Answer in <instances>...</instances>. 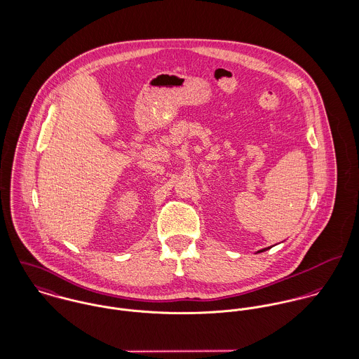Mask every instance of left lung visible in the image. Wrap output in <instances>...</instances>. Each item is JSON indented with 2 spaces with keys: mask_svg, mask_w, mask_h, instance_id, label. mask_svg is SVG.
I'll return each instance as SVG.
<instances>
[{
  "mask_svg": "<svg viewBox=\"0 0 359 359\" xmlns=\"http://www.w3.org/2000/svg\"><path fill=\"white\" fill-rule=\"evenodd\" d=\"M268 249H271V248H266V249H262V250H259L258 253H261V252H265V250H268Z\"/></svg>",
  "mask_w": 359,
  "mask_h": 359,
  "instance_id": "8db88e82",
  "label": "left lung"
}]
</instances>
